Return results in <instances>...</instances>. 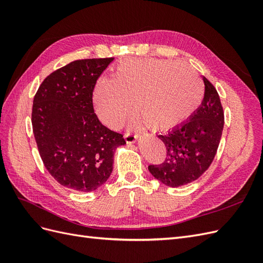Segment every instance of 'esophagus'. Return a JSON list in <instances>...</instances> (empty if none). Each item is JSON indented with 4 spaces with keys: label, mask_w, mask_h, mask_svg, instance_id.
<instances>
[{
    "label": "esophagus",
    "mask_w": 263,
    "mask_h": 263,
    "mask_svg": "<svg viewBox=\"0 0 263 263\" xmlns=\"http://www.w3.org/2000/svg\"><path fill=\"white\" fill-rule=\"evenodd\" d=\"M125 139H126V142L127 144H134V142H136L137 139H138V135L136 134H133V133H129L127 132L125 134Z\"/></svg>",
    "instance_id": "1"
}]
</instances>
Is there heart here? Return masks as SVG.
<instances>
[{
	"label": "heart",
	"mask_w": 263,
	"mask_h": 263,
	"mask_svg": "<svg viewBox=\"0 0 263 263\" xmlns=\"http://www.w3.org/2000/svg\"><path fill=\"white\" fill-rule=\"evenodd\" d=\"M200 77L186 63L165 59H127L112 79L100 78L93 90L95 113L103 124L118 128L134 107L132 123L155 130L176 126L193 114L203 99Z\"/></svg>",
	"instance_id": "heart-1"
}]
</instances>
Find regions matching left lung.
I'll use <instances>...</instances> for the list:
<instances>
[{"label":"left lung","instance_id":"8db88e82","mask_svg":"<svg viewBox=\"0 0 263 263\" xmlns=\"http://www.w3.org/2000/svg\"><path fill=\"white\" fill-rule=\"evenodd\" d=\"M205 84L201 106L189 121L168 133L158 135L166 150L160 164H150L149 172L163 184L178 187L195 181L209 169L217 153L224 110L214 85L203 77Z\"/></svg>","mask_w":263,"mask_h":263}]
</instances>
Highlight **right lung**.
I'll use <instances>...</instances> for the list:
<instances>
[{
	"label": "right lung",
	"instance_id": "1",
	"mask_svg": "<svg viewBox=\"0 0 263 263\" xmlns=\"http://www.w3.org/2000/svg\"><path fill=\"white\" fill-rule=\"evenodd\" d=\"M114 58L82 59L47 77L34 98L31 124L46 169L61 185L92 192L113 171L114 153L126 141L94 113L93 90Z\"/></svg>",
	"mask_w": 263,
	"mask_h": 263
}]
</instances>
